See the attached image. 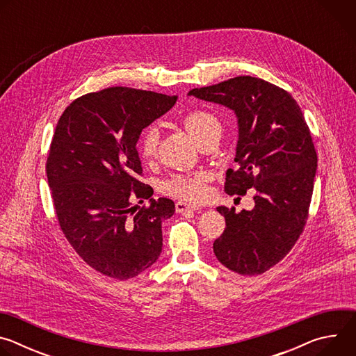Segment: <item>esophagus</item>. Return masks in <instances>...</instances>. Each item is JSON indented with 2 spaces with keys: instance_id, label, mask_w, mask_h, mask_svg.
Instances as JSON below:
<instances>
[{
  "instance_id": "1",
  "label": "esophagus",
  "mask_w": 356,
  "mask_h": 356,
  "mask_svg": "<svg viewBox=\"0 0 356 356\" xmlns=\"http://www.w3.org/2000/svg\"><path fill=\"white\" fill-rule=\"evenodd\" d=\"M200 210L198 206L195 204H188V202H184V201H177L176 202V213H186V211H197Z\"/></svg>"
}]
</instances>
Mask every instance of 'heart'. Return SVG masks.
Here are the masks:
<instances>
[{
    "label": "heart",
    "mask_w": 356,
    "mask_h": 356,
    "mask_svg": "<svg viewBox=\"0 0 356 356\" xmlns=\"http://www.w3.org/2000/svg\"><path fill=\"white\" fill-rule=\"evenodd\" d=\"M184 128L187 132L193 136L195 142H200L210 135H221V124L213 114L195 110L188 113L183 118ZM159 142V131L155 125L147 127L140 138H139V152L142 158L150 159L154 158L158 149ZM210 176L204 172L194 173L190 176H175L165 181L163 190L168 194H172L175 197L190 200V201H198L207 195V181Z\"/></svg>",
    "instance_id": "obj_1"
}]
</instances>
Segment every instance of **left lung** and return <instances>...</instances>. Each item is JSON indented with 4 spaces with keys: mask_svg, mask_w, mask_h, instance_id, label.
I'll list each match as a JSON object with an SVG mask.
<instances>
[{
    "mask_svg": "<svg viewBox=\"0 0 356 356\" xmlns=\"http://www.w3.org/2000/svg\"><path fill=\"white\" fill-rule=\"evenodd\" d=\"M187 95L234 111L238 124L236 170L225 193L255 190V207L236 213L217 207L225 229L214 241L217 259L239 275H261L282 261L306 224L317 172L310 129L296 99L258 77L239 76Z\"/></svg>",
    "mask_w": 356,
    "mask_h": 356,
    "instance_id": "obj_1",
    "label": "left lung"
}]
</instances>
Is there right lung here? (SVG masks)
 <instances>
[{"mask_svg": "<svg viewBox=\"0 0 356 356\" xmlns=\"http://www.w3.org/2000/svg\"><path fill=\"white\" fill-rule=\"evenodd\" d=\"M176 99L106 88L74 99L56 125L46 173L60 228L87 265L113 279L135 277L161 257L162 222L176 209L139 181L136 143ZM145 199L146 208L133 204Z\"/></svg>", "mask_w": 356, "mask_h": 356, "instance_id": "obj_1", "label": "right lung"}]
</instances>
